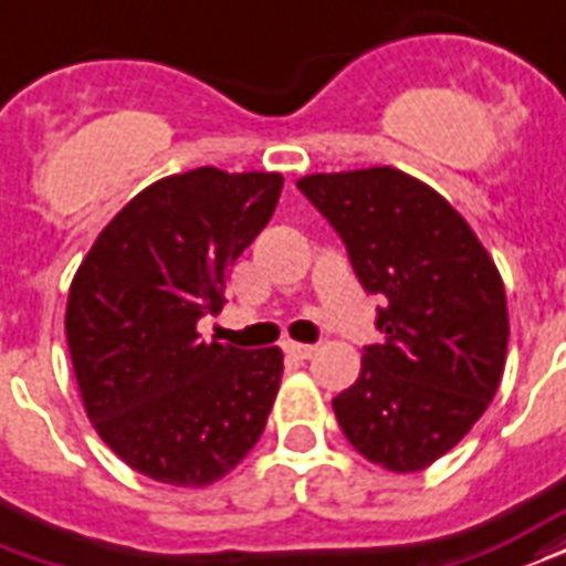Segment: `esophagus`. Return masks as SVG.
<instances>
[{
  "label": "esophagus",
  "mask_w": 566,
  "mask_h": 566,
  "mask_svg": "<svg viewBox=\"0 0 566 566\" xmlns=\"http://www.w3.org/2000/svg\"><path fill=\"white\" fill-rule=\"evenodd\" d=\"M284 350H287V354H291L294 359H312V357H315L317 347L315 345H303V342H287V345H284Z\"/></svg>",
  "instance_id": "34e87169"
}]
</instances>
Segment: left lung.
I'll return each mask as SVG.
<instances>
[{
    "mask_svg": "<svg viewBox=\"0 0 566 566\" xmlns=\"http://www.w3.org/2000/svg\"><path fill=\"white\" fill-rule=\"evenodd\" d=\"M345 240L378 308L354 387L333 411L359 455L413 474L450 453L495 396L506 363V294L492 254L432 186L396 167L296 179Z\"/></svg>",
    "mask_w": 566,
    "mask_h": 566,
    "instance_id": "obj_1",
    "label": "left lung"
}]
</instances>
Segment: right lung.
<instances>
[{
	"label": "right lung",
	"mask_w": 566,
	"mask_h": 566,
	"mask_svg": "<svg viewBox=\"0 0 566 566\" xmlns=\"http://www.w3.org/2000/svg\"><path fill=\"white\" fill-rule=\"evenodd\" d=\"M284 177L198 167L134 195L69 287L65 338L83 411L155 483L200 489L261 441L284 371L279 347L200 342L228 272L279 203Z\"/></svg>",
	"instance_id": "add662e5"
}]
</instances>
